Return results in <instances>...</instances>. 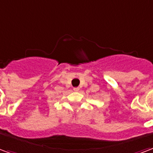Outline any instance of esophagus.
I'll return each instance as SVG.
<instances>
[{"mask_svg":"<svg viewBox=\"0 0 153 153\" xmlns=\"http://www.w3.org/2000/svg\"><path fill=\"white\" fill-rule=\"evenodd\" d=\"M73 90L74 91H79V88H73Z\"/></svg>","mask_w":153,"mask_h":153,"instance_id":"esophagus-1","label":"esophagus"}]
</instances>
